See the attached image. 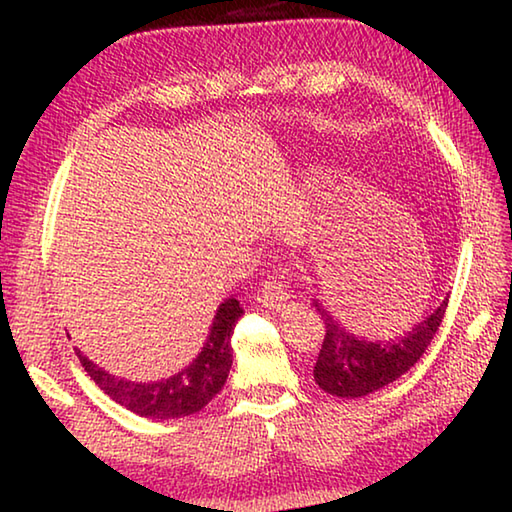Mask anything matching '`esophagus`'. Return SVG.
Returning <instances> with one entry per match:
<instances>
[{"instance_id":"esophagus-1","label":"esophagus","mask_w":512,"mask_h":512,"mask_svg":"<svg viewBox=\"0 0 512 512\" xmlns=\"http://www.w3.org/2000/svg\"><path fill=\"white\" fill-rule=\"evenodd\" d=\"M287 298H289V289H287V280H284V275H280L277 271L268 273L262 280V284H259L257 300L262 302L264 307H277Z\"/></svg>"}]
</instances>
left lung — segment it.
Listing matches in <instances>:
<instances>
[{"mask_svg": "<svg viewBox=\"0 0 512 512\" xmlns=\"http://www.w3.org/2000/svg\"><path fill=\"white\" fill-rule=\"evenodd\" d=\"M447 300H443L431 316L404 332L400 339L366 341L345 332L336 320L327 314L323 305L314 302L325 323L323 348L318 352L314 379L325 393L336 397H363L375 393L402 377L427 350L433 334L443 323Z\"/></svg>", "mask_w": 512, "mask_h": 512, "instance_id": "8db88e82", "label": "left lung"}]
</instances>
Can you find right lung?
<instances>
[{"label": "right lung", "mask_w": 512, "mask_h": 512, "mask_svg": "<svg viewBox=\"0 0 512 512\" xmlns=\"http://www.w3.org/2000/svg\"><path fill=\"white\" fill-rule=\"evenodd\" d=\"M241 314H244V309L239 307V300H223L221 307L216 309L205 348L194 363H189L178 375L153 381V384L108 375L106 370L94 366L88 357H83L79 350L76 354H79V361L94 379V384L112 400L126 406L128 411L153 420L185 418V415L201 411L207 402H212V397L221 391L225 379H228L232 366L230 339Z\"/></svg>", "instance_id": "right-lung-1"}]
</instances>
